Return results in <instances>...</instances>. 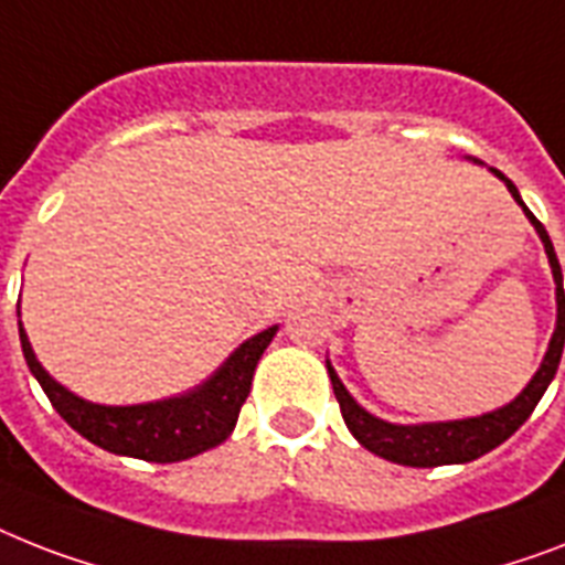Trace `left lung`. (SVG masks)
I'll return each mask as SVG.
<instances>
[{"label":"left lung","mask_w":565,"mask_h":565,"mask_svg":"<svg viewBox=\"0 0 565 565\" xmlns=\"http://www.w3.org/2000/svg\"><path fill=\"white\" fill-rule=\"evenodd\" d=\"M502 182L508 185L511 196L522 205L525 217L534 223L536 235L543 241L545 255H548V264H552L554 284H557V328H554V337L548 342V354H545L543 365L534 374L525 392L516 397L513 403L502 406L497 412H488L481 417H467V420H447V424H420V426H397L386 424L380 417L369 415L362 409L360 403L348 394V388L342 386V380L337 377V371L328 365L330 383H333V394H337L339 409H342V417H345L348 429L354 435L356 441L365 449H371L374 456L386 458V461H394V465H406V467H441V465H465V461H473V458L484 456L490 449H497L499 444L508 441L516 429H520L525 420L531 417V412L536 409V403L545 394L548 383L557 374V365H561L563 345H565V292H563V273H561V260L554 255L552 237L543 228V223L525 209L522 203L520 191L513 185L511 179L502 171L493 168Z\"/></svg>","instance_id":"8db88e82"}]
</instances>
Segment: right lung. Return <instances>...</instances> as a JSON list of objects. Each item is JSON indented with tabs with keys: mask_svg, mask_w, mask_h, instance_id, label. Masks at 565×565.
Instances as JSON below:
<instances>
[{
	"mask_svg": "<svg viewBox=\"0 0 565 565\" xmlns=\"http://www.w3.org/2000/svg\"><path fill=\"white\" fill-rule=\"evenodd\" d=\"M275 330L278 328H267L258 337L246 339L235 354L223 362V369L196 392L173 397V401L141 403V406H98V403L81 401L77 394L66 392L45 374L31 351L22 324L20 342L31 374L49 394L57 415L84 435L86 441L98 444L100 449H109L116 456L171 465V461L200 456L232 435L241 406L249 397L255 365L273 342Z\"/></svg>",
	"mask_w": 565,
	"mask_h": 565,
	"instance_id": "obj_1",
	"label": "right lung"
}]
</instances>
